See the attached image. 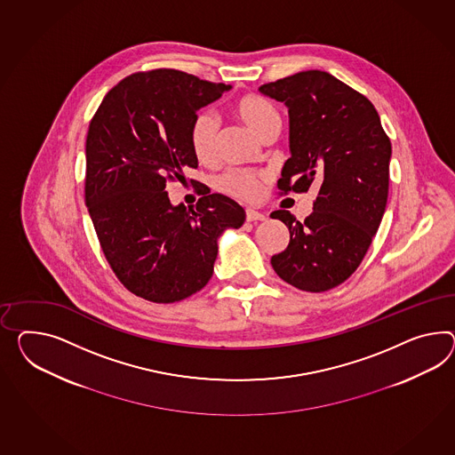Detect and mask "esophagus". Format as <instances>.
<instances>
[{"mask_svg": "<svg viewBox=\"0 0 455 455\" xmlns=\"http://www.w3.org/2000/svg\"><path fill=\"white\" fill-rule=\"evenodd\" d=\"M245 220L247 221H264L266 214L256 210H245Z\"/></svg>", "mask_w": 455, "mask_h": 455, "instance_id": "esophagus-1", "label": "esophagus"}]
</instances>
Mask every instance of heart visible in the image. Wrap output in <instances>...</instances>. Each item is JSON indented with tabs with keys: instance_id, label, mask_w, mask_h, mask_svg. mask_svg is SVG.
<instances>
[{
	"instance_id": "heart-1",
	"label": "heart",
	"mask_w": 455,
	"mask_h": 455,
	"mask_svg": "<svg viewBox=\"0 0 455 455\" xmlns=\"http://www.w3.org/2000/svg\"><path fill=\"white\" fill-rule=\"evenodd\" d=\"M234 117L243 122L247 129L252 130L259 139L267 140L275 137L282 127V117L275 105L257 95H243L233 105ZM220 127L216 118L210 112H201L193 118L188 140L191 152L201 164L214 162L218 150ZM268 180L266 172H251V170H231L220 178V188L224 193L233 195L235 198L254 199L259 196L264 183Z\"/></svg>"
}]
</instances>
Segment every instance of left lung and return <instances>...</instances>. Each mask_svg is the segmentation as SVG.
Wrapping results in <instances>:
<instances>
[{"mask_svg":"<svg viewBox=\"0 0 455 455\" xmlns=\"http://www.w3.org/2000/svg\"><path fill=\"white\" fill-rule=\"evenodd\" d=\"M259 91L289 108L291 156L280 195L318 191L302 222L289 211L270 214L291 233L270 264L300 291H330L362 264L383 220L391 141L374 105L323 70H303Z\"/></svg>","mask_w":455,"mask_h":455,"instance_id":"obj_1","label":"left lung"}]
</instances>
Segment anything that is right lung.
<instances>
[{
    "label": "right lung",
    "mask_w": 455,
    "mask_h": 455,
    "mask_svg": "<svg viewBox=\"0 0 455 455\" xmlns=\"http://www.w3.org/2000/svg\"><path fill=\"white\" fill-rule=\"evenodd\" d=\"M229 89L183 70L135 72L107 92L89 124L85 204L108 266L145 300L180 302L201 291L218 237L244 222V210L220 193H203L187 208L164 191L198 168L189 125Z\"/></svg>",
    "instance_id": "1"
}]
</instances>
